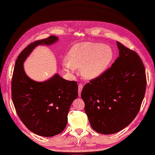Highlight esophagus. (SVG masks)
I'll list each match as a JSON object with an SVG mask.
<instances>
[{
    "label": "esophagus",
    "instance_id": "obj_1",
    "mask_svg": "<svg viewBox=\"0 0 155 155\" xmlns=\"http://www.w3.org/2000/svg\"><path fill=\"white\" fill-rule=\"evenodd\" d=\"M83 85H82L81 83H79L78 85V93H79V96H81V91L83 89Z\"/></svg>",
    "mask_w": 155,
    "mask_h": 155
}]
</instances>
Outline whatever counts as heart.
I'll return each instance as SVG.
<instances>
[{
    "label": "heart",
    "mask_w": 155,
    "mask_h": 155,
    "mask_svg": "<svg viewBox=\"0 0 155 155\" xmlns=\"http://www.w3.org/2000/svg\"><path fill=\"white\" fill-rule=\"evenodd\" d=\"M113 58V50L109 46L86 42L76 44L70 50L64 66L68 72L80 68L84 78L92 79L106 71Z\"/></svg>",
    "instance_id": "heart-1"
}]
</instances>
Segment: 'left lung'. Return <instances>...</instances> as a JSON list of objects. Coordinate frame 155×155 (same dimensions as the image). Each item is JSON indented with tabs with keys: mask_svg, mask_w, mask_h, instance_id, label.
Segmentation results:
<instances>
[{
	"mask_svg": "<svg viewBox=\"0 0 155 155\" xmlns=\"http://www.w3.org/2000/svg\"><path fill=\"white\" fill-rule=\"evenodd\" d=\"M117 46L119 57L100 76L87 83L81 94L92 128L104 134L118 133L132 122L146 89L140 56L119 42Z\"/></svg>",
	"mask_w": 155,
	"mask_h": 155,
	"instance_id": "1",
	"label": "left lung"
}]
</instances>
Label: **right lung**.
<instances>
[{
	"mask_svg": "<svg viewBox=\"0 0 155 155\" xmlns=\"http://www.w3.org/2000/svg\"><path fill=\"white\" fill-rule=\"evenodd\" d=\"M57 41L58 37L51 35L23 50L16 60L12 81V101L18 117L32 133L45 137H54L66 127L70 105L78 96V85L58 74L43 82L34 81L26 74L23 63L36 46Z\"/></svg>",
	"mask_w": 155,
	"mask_h": 155,
	"instance_id": "1",
	"label": "right lung"
}]
</instances>
